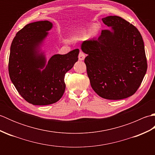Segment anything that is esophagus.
I'll return each mask as SVG.
<instances>
[{
  "instance_id": "esophagus-1",
  "label": "esophagus",
  "mask_w": 155,
  "mask_h": 155,
  "mask_svg": "<svg viewBox=\"0 0 155 155\" xmlns=\"http://www.w3.org/2000/svg\"><path fill=\"white\" fill-rule=\"evenodd\" d=\"M85 58V54L84 52L81 51L79 52V54H78V59H79V61H83Z\"/></svg>"
}]
</instances>
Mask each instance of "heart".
I'll return each mask as SVG.
<instances>
[{
    "label": "heart",
    "mask_w": 155,
    "mask_h": 155,
    "mask_svg": "<svg viewBox=\"0 0 155 155\" xmlns=\"http://www.w3.org/2000/svg\"><path fill=\"white\" fill-rule=\"evenodd\" d=\"M92 35H94V36H95V35H97V34H98V27H94L93 28V30H92Z\"/></svg>",
    "instance_id": "b5f03b06"
}]
</instances>
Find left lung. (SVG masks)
Listing matches in <instances>:
<instances>
[{
  "label": "left lung",
  "mask_w": 155,
  "mask_h": 155,
  "mask_svg": "<svg viewBox=\"0 0 155 155\" xmlns=\"http://www.w3.org/2000/svg\"><path fill=\"white\" fill-rule=\"evenodd\" d=\"M102 21L110 30H103L97 39L81 44L91 87L108 100L132 96L147 70L144 42L138 29L120 16H108Z\"/></svg>",
  "instance_id": "1"
}]
</instances>
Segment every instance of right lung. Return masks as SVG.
<instances>
[{
    "instance_id": "right-lung-1",
    "label": "right lung",
    "mask_w": 155,
    "mask_h": 155,
    "mask_svg": "<svg viewBox=\"0 0 155 155\" xmlns=\"http://www.w3.org/2000/svg\"><path fill=\"white\" fill-rule=\"evenodd\" d=\"M52 26L48 21L28 24L16 33L11 46L10 78L21 97L34 105H48L61 99L66 72L78 59L77 48L52 56L47 62L41 47Z\"/></svg>"
}]
</instances>
